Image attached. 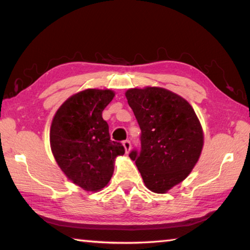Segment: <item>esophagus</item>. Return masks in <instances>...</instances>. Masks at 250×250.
Here are the masks:
<instances>
[{"instance_id":"34e87169","label":"esophagus","mask_w":250,"mask_h":250,"mask_svg":"<svg viewBox=\"0 0 250 250\" xmlns=\"http://www.w3.org/2000/svg\"><path fill=\"white\" fill-rule=\"evenodd\" d=\"M124 146H125V153H129L130 149H131V142L129 140H125L124 141Z\"/></svg>"}]
</instances>
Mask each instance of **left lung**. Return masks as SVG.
Returning <instances> with one entry per match:
<instances>
[{
  "label": "left lung",
  "mask_w": 250,
  "mask_h": 250,
  "mask_svg": "<svg viewBox=\"0 0 250 250\" xmlns=\"http://www.w3.org/2000/svg\"><path fill=\"white\" fill-rule=\"evenodd\" d=\"M125 97L141 129V149L131 151L130 159L150 191L166 193L186 179L200 158V121L188 101L164 88H133Z\"/></svg>",
  "instance_id": "obj_1"
}]
</instances>
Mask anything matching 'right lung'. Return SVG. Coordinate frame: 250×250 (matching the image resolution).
<instances>
[{"instance_id":"1","label":"right lung","mask_w":250,"mask_h":250,"mask_svg":"<svg viewBox=\"0 0 250 250\" xmlns=\"http://www.w3.org/2000/svg\"><path fill=\"white\" fill-rule=\"evenodd\" d=\"M112 90L86 89L67 99L55 115L49 141L54 158L66 176L84 191L97 192L109 183L113 163L125 154L120 142L110 140L104 109Z\"/></svg>"}]
</instances>
